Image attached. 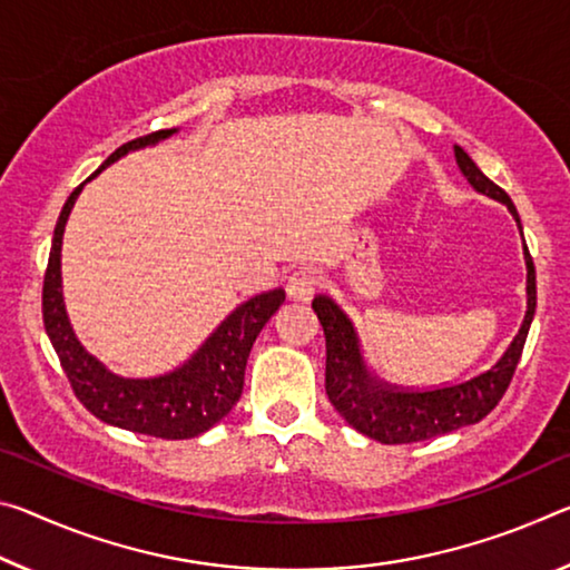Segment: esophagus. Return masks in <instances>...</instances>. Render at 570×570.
I'll return each mask as SVG.
<instances>
[{"mask_svg": "<svg viewBox=\"0 0 570 570\" xmlns=\"http://www.w3.org/2000/svg\"><path fill=\"white\" fill-rule=\"evenodd\" d=\"M317 286H320L317 268H299L288 276L286 294H288V299H294V302H309L314 292H317Z\"/></svg>", "mask_w": 570, "mask_h": 570, "instance_id": "34e87169", "label": "esophagus"}]
</instances>
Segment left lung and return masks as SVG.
Segmentation results:
<instances>
[{"label":"left lung","instance_id":"8db88e82","mask_svg":"<svg viewBox=\"0 0 570 570\" xmlns=\"http://www.w3.org/2000/svg\"><path fill=\"white\" fill-rule=\"evenodd\" d=\"M454 157L459 171L476 193L508 205L522 236L518 207L512 205L510 195L497 187L456 144ZM522 256H525L528 268V309L518 334L492 367L449 385L395 387L377 381V375H373V370L365 363L363 345H360L347 314L327 296H317L312 302V309L322 324L324 340H327V395L342 419L363 436L381 441V444H413V441H426L482 421L508 391L522 347H525L532 317H535V266H532L525 240H522Z\"/></svg>","mask_w":570,"mask_h":570}]
</instances>
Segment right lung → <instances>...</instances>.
I'll list each match as a JSON object with an SVG mask.
<instances>
[{
	"mask_svg": "<svg viewBox=\"0 0 570 570\" xmlns=\"http://www.w3.org/2000/svg\"><path fill=\"white\" fill-rule=\"evenodd\" d=\"M179 129H165L149 137L124 144L108 157L86 183L119 161L129 151L157 147ZM76 187L62 205L60 218L52 233V248L42 284V322L45 332L56 347L60 365L66 370L78 401L108 426H119L134 433H147L157 439H195L223 421L238 403L243 393V375L253 342L264 324L274 317L284 304V288L256 294L240 302L218 327L207 334L205 342L177 367L159 375L126 377L106 367L101 360L80 345L73 324H70L66 296H62V233L70 210L78 200Z\"/></svg>",
	"mask_w": 570,
	"mask_h": 570,
	"instance_id": "obj_1",
	"label": "right lung"
}]
</instances>
